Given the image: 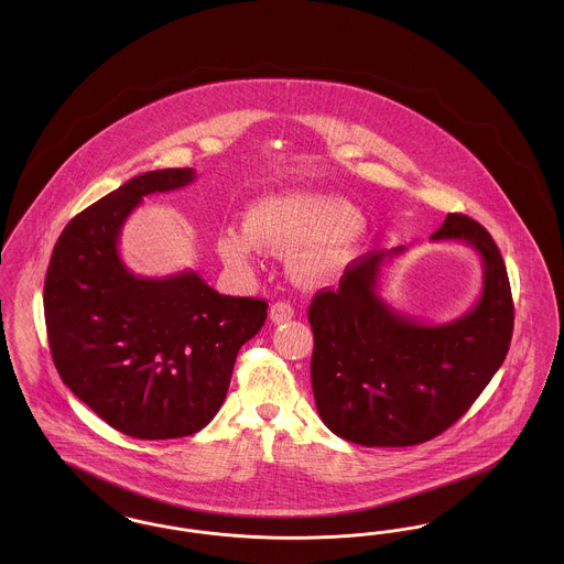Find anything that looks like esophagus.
Masks as SVG:
<instances>
[{"label":"esophagus","instance_id":"esophagus-1","mask_svg":"<svg viewBox=\"0 0 564 564\" xmlns=\"http://www.w3.org/2000/svg\"><path fill=\"white\" fill-rule=\"evenodd\" d=\"M292 317H294V306H292L290 302H285V300H279V302H274V304L270 306V322H290Z\"/></svg>","mask_w":564,"mask_h":564}]
</instances>
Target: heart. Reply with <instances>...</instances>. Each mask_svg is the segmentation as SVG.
<instances>
[{
    "label": "heart",
    "instance_id": "heart-1",
    "mask_svg": "<svg viewBox=\"0 0 564 564\" xmlns=\"http://www.w3.org/2000/svg\"><path fill=\"white\" fill-rule=\"evenodd\" d=\"M364 239V221L355 207L322 192H279L256 200L245 214L242 230H224L215 249L237 270L253 262L256 247L288 253L290 272L304 285L329 281L355 258Z\"/></svg>",
    "mask_w": 564,
    "mask_h": 564
}]
</instances>
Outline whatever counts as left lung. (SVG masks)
I'll return each instance as SVG.
<instances>
[{
	"label": "left lung",
	"mask_w": 564,
	"mask_h": 564,
	"mask_svg": "<svg viewBox=\"0 0 564 564\" xmlns=\"http://www.w3.org/2000/svg\"><path fill=\"white\" fill-rule=\"evenodd\" d=\"M431 241L465 242L482 260V294L455 322H416L380 297V267L403 245L359 256L336 292L311 302L313 395L343 440L389 448L427 442L469 410L508 355L513 302L492 237L476 219L448 214Z\"/></svg>",
	"instance_id": "8db88e82"
}]
</instances>
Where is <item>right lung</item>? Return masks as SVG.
Here are the masks:
<instances>
[{
    "instance_id": "add662e5",
    "label": "right lung",
    "mask_w": 564,
    "mask_h": 564,
    "mask_svg": "<svg viewBox=\"0 0 564 564\" xmlns=\"http://www.w3.org/2000/svg\"><path fill=\"white\" fill-rule=\"evenodd\" d=\"M192 169L129 180L76 215L54 245L44 315L54 366L72 393L139 440L186 437L212 423L239 349L269 304L221 295L194 270L143 279L118 242L143 196L184 188Z\"/></svg>"
}]
</instances>
